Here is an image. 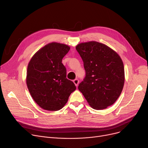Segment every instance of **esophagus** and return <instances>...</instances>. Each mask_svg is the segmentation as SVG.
<instances>
[{
	"mask_svg": "<svg viewBox=\"0 0 148 148\" xmlns=\"http://www.w3.org/2000/svg\"><path fill=\"white\" fill-rule=\"evenodd\" d=\"M73 82H74V83L75 84V85L76 86H78V84H79V80L77 79H75V80H73Z\"/></svg>",
	"mask_w": 148,
	"mask_h": 148,
	"instance_id": "obj_1",
	"label": "esophagus"
}]
</instances>
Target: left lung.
Segmentation results:
<instances>
[{
	"label": "left lung",
	"instance_id": "1",
	"mask_svg": "<svg viewBox=\"0 0 148 148\" xmlns=\"http://www.w3.org/2000/svg\"><path fill=\"white\" fill-rule=\"evenodd\" d=\"M75 49L86 71L79 90L94 109L112 106L120 96L125 82L121 58L109 47L97 41L80 43Z\"/></svg>",
	"mask_w": 148,
	"mask_h": 148
}]
</instances>
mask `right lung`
Masks as SVG:
<instances>
[{
    "label": "right lung",
    "instance_id": "1",
    "mask_svg": "<svg viewBox=\"0 0 148 148\" xmlns=\"http://www.w3.org/2000/svg\"><path fill=\"white\" fill-rule=\"evenodd\" d=\"M70 47L51 42L39 50L27 66L26 84L36 104L49 111L60 110L76 87L66 79V69L62 59Z\"/></svg>",
    "mask_w": 148,
    "mask_h": 148
}]
</instances>
